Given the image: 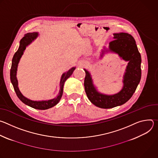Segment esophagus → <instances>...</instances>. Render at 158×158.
Instances as JSON below:
<instances>
[{
	"label": "esophagus",
	"mask_w": 158,
	"mask_h": 158,
	"mask_svg": "<svg viewBox=\"0 0 158 158\" xmlns=\"http://www.w3.org/2000/svg\"><path fill=\"white\" fill-rule=\"evenodd\" d=\"M81 65H84L85 64H84V62H80L79 63Z\"/></svg>",
	"instance_id": "34e87169"
}]
</instances>
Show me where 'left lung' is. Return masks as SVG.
<instances>
[{
	"mask_svg": "<svg viewBox=\"0 0 158 158\" xmlns=\"http://www.w3.org/2000/svg\"><path fill=\"white\" fill-rule=\"evenodd\" d=\"M113 35L114 40L109 42L108 49L104 47L101 51L99 59L103 57L105 52H111L128 62L121 91L111 95L99 92L94 84L91 73L84 69L85 72L84 88L87 96L94 105L103 109L112 108L126 103L136 91L141 77V57L134 37L124 32L114 33Z\"/></svg>",
	"mask_w": 158,
	"mask_h": 158,
	"instance_id": "8db88e82",
	"label": "left lung"
}]
</instances>
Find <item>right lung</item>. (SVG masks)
Wrapping results in <instances>:
<instances>
[{
    "instance_id": "right-lung-1",
    "label": "right lung",
    "mask_w": 158,
    "mask_h": 158,
    "mask_svg": "<svg viewBox=\"0 0 158 158\" xmlns=\"http://www.w3.org/2000/svg\"><path fill=\"white\" fill-rule=\"evenodd\" d=\"M39 36L38 32H29L25 34L24 37L20 40L19 47L17 52L14 55V57L12 60V65L10 69V81L13 85L14 89L15 90V92L19 98V99L25 104L39 110H45L51 108L58 104L60 101L61 97L63 93V87L65 81L68 79L73 73L74 71L76 69V67H72L68 71L64 73L60 79V89L59 92L57 97L52 99L46 100V101H33L31 99H28L27 98L25 97L23 94L21 93L20 90L18 87V81L17 79V67L20 60L24 54V52L26 49V48L30 45L34 40H35L37 37Z\"/></svg>"
}]
</instances>
